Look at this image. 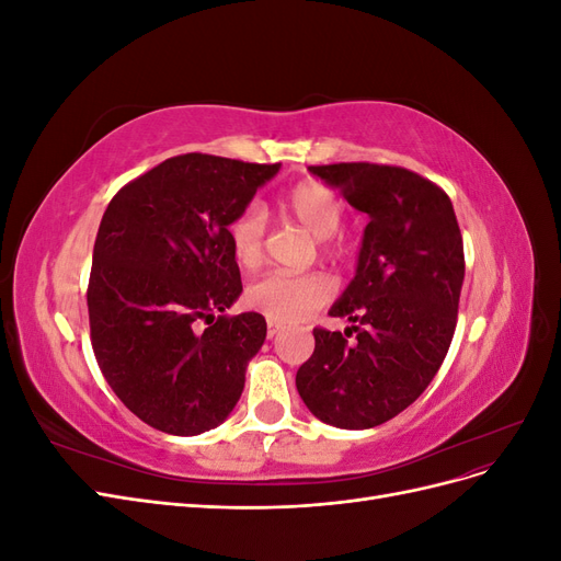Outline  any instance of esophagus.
<instances>
[{
	"instance_id": "1",
	"label": "esophagus",
	"mask_w": 561,
	"mask_h": 561,
	"mask_svg": "<svg viewBox=\"0 0 561 561\" xmlns=\"http://www.w3.org/2000/svg\"><path fill=\"white\" fill-rule=\"evenodd\" d=\"M280 330H283V325H278V322H271V320L266 322V336H268V339H274Z\"/></svg>"
}]
</instances>
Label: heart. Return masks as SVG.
I'll use <instances>...</instances> for the list:
<instances>
[{"mask_svg":"<svg viewBox=\"0 0 561 561\" xmlns=\"http://www.w3.org/2000/svg\"><path fill=\"white\" fill-rule=\"evenodd\" d=\"M285 210L290 213L295 222L309 231L320 243V252L342 254L346 243L339 236V227L344 222V201L339 198L328 184L309 180L297 184L285 196ZM229 239L233 257L241 266L254 268L264 262L266 252V213L257 203L248 206L229 227ZM332 297V285L328 278L318 274L307 276H287L268 274L254 280L245 301L252 311L262 313L271 322H299L320 307H325Z\"/></svg>","mask_w":561,"mask_h":561,"instance_id":"obj_1","label":"heart"}]
</instances>
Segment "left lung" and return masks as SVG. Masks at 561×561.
Wrapping results in <instances>:
<instances>
[{"instance_id": "1", "label": "left lung", "mask_w": 561, "mask_h": 561, "mask_svg": "<svg viewBox=\"0 0 561 561\" xmlns=\"http://www.w3.org/2000/svg\"><path fill=\"white\" fill-rule=\"evenodd\" d=\"M309 171L367 213L355 278L330 316L353 325L316 328L297 390L311 414L365 431L407 410L443 365L466 276L463 239L449 196L400 165L332 163ZM356 334V342L345 339Z\"/></svg>"}]
</instances>
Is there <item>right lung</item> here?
<instances>
[{
  "mask_svg": "<svg viewBox=\"0 0 561 561\" xmlns=\"http://www.w3.org/2000/svg\"><path fill=\"white\" fill-rule=\"evenodd\" d=\"M278 168L192 151L110 201L87 293L91 344L116 398L151 428L206 433L243 393L266 320L217 316L243 293L229 225Z\"/></svg>",
  "mask_w": 561,
  "mask_h": 561,
  "instance_id": "right-lung-1",
  "label": "right lung"
}]
</instances>
